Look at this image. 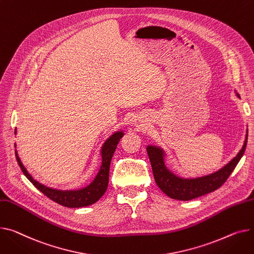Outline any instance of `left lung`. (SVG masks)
Instances as JSON below:
<instances>
[{
    "instance_id": "left-lung-1",
    "label": "left lung",
    "mask_w": 254,
    "mask_h": 254,
    "mask_svg": "<svg viewBox=\"0 0 254 254\" xmlns=\"http://www.w3.org/2000/svg\"><path fill=\"white\" fill-rule=\"evenodd\" d=\"M237 96L240 98L238 94ZM247 133L248 130L246 132L244 145L239 151L237 156L234 157L219 171L195 179H183L177 177L165 165L164 151L156 146H148L147 153L157 186L168 197L183 201L195 199L202 195L215 191L228 180L230 175L235 170L236 165L238 164L241 157L243 156L247 145Z\"/></svg>"
}]
</instances>
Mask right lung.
Segmentation results:
<instances>
[{
	"mask_svg": "<svg viewBox=\"0 0 254 254\" xmlns=\"http://www.w3.org/2000/svg\"><path fill=\"white\" fill-rule=\"evenodd\" d=\"M15 133H16V130H15ZM123 137H124V131H117V132H114L109 139H107V141L104 143L102 147V151H101V155H102V163H101L99 173L97 174L96 178L89 186L79 190L62 191V190H56V189L46 187V186L42 185L36 180H33V178L26 171V168L23 166L16 151H15V154H16L17 162H18L22 173L37 189H39L48 198L55 201L56 203L62 206L69 207V208H78V207L89 206L91 204H94L95 202H97L106 192L108 187V182H109L110 162L114 154V151L117 147V144L120 143Z\"/></svg>",
	"mask_w": 254,
	"mask_h": 254,
	"instance_id": "1",
	"label": "right lung"
}]
</instances>
